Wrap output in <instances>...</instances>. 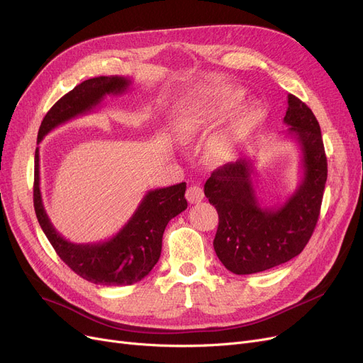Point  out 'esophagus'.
Instances as JSON below:
<instances>
[{"label": "esophagus", "instance_id": "34e87169", "mask_svg": "<svg viewBox=\"0 0 363 363\" xmlns=\"http://www.w3.org/2000/svg\"><path fill=\"white\" fill-rule=\"evenodd\" d=\"M186 199H187L189 202H191V203H198V202H201V201L203 199L202 189H201L199 186H196V184L189 186L187 191H186Z\"/></svg>", "mask_w": 363, "mask_h": 363}]
</instances>
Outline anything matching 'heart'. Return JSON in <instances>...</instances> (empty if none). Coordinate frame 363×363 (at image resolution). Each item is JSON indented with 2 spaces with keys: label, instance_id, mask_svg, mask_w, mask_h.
Wrapping results in <instances>:
<instances>
[{
  "label": "heart",
  "instance_id": "b5f03b06",
  "mask_svg": "<svg viewBox=\"0 0 363 363\" xmlns=\"http://www.w3.org/2000/svg\"><path fill=\"white\" fill-rule=\"evenodd\" d=\"M245 91L235 85H220L210 89L191 106L182 111L177 118V133L182 139L192 137L220 127L229 119L232 111L244 100ZM264 108L260 103H251L244 111L235 113L228 125L216 134L210 145V158L217 162L230 161L245 137L260 124Z\"/></svg>",
  "mask_w": 363,
  "mask_h": 363
}]
</instances>
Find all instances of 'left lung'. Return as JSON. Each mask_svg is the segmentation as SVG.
<instances>
[{
  "instance_id": "1",
  "label": "left lung",
  "mask_w": 363,
  "mask_h": 363,
  "mask_svg": "<svg viewBox=\"0 0 363 363\" xmlns=\"http://www.w3.org/2000/svg\"><path fill=\"white\" fill-rule=\"evenodd\" d=\"M285 134L301 150L303 179L279 206H266L254 189L248 158L224 164L203 186L218 213L214 250L235 274L258 273L297 257L313 235L328 176L326 155L316 116L298 97L288 94Z\"/></svg>"
}]
</instances>
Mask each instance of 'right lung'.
Listing matches in <instances>:
<instances>
[{
	"mask_svg": "<svg viewBox=\"0 0 363 363\" xmlns=\"http://www.w3.org/2000/svg\"><path fill=\"white\" fill-rule=\"evenodd\" d=\"M130 84L131 79L124 77H97L78 84L47 112L37 143L69 119L91 112L106 96L123 94ZM184 192L186 183L149 191L133 217L113 238L97 244H74L55 229L44 210L40 191V149L35 150L33 206L40 226L63 263L82 279L97 285H133L150 273L161 257L162 235L168 221L187 208Z\"/></svg>",
	"mask_w": 363,
	"mask_h": 363,
	"instance_id": "add662e5",
	"label": "right lung"
}]
</instances>
